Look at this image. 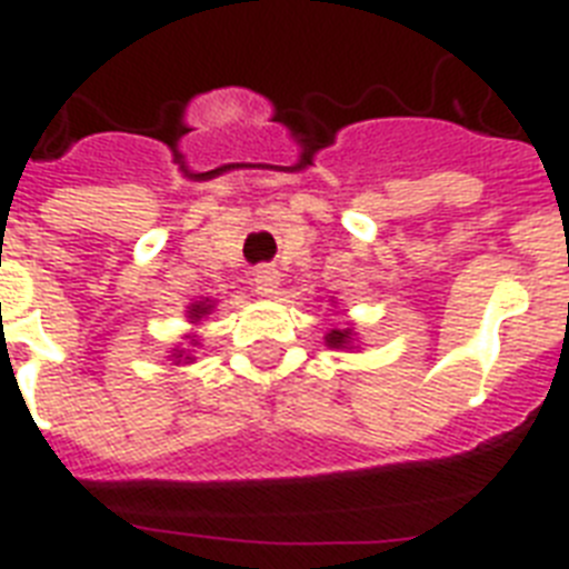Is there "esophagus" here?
<instances>
[{"instance_id": "obj_1", "label": "esophagus", "mask_w": 569, "mask_h": 569, "mask_svg": "<svg viewBox=\"0 0 569 569\" xmlns=\"http://www.w3.org/2000/svg\"><path fill=\"white\" fill-rule=\"evenodd\" d=\"M280 289V274L278 269H271V266H260L254 269V291L260 298H274Z\"/></svg>"}]
</instances>
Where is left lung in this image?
I'll list each match as a JSON object with an SVG mask.
<instances>
[{
	"label": "left lung",
	"mask_w": 569,
	"mask_h": 569,
	"mask_svg": "<svg viewBox=\"0 0 569 569\" xmlns=\"http://www.w3.org/2000/svg\"><path fill=\"white\" fill-rule=\"evenodd\" d=\"M338 303V300L332 298V306ZM323 343L329 346V349H338V352H352V349H360L358 346V332H355L352 323H343V326H332L329 332L323 335Z\"/></svg>",
	"instance_id": "1"
}]
</instances>
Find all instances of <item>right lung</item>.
Wrapping results in <instances>:
<instances>
[{"instance_id": "obj_1", "label": "right lung", "mask_w": 569, "mask_h": 569, "mask_svg": "<svg viewBox=\"0 0 569 569\" xmlns=\"http://www.w3.org/2000/svg\"><path fill=\"white\" fill-rule=\"evenodd\" d=\"M217 300L211 298H200L194 300V303L186 306V318H189V323L194 326L189 335H182V343H174L171 349H168L166 358L174 363V367H189V363H194L197 360V349H200V332H197V326L202 323V320L209 318L211 312H214Z\"/></svg>"}]
</instances>
